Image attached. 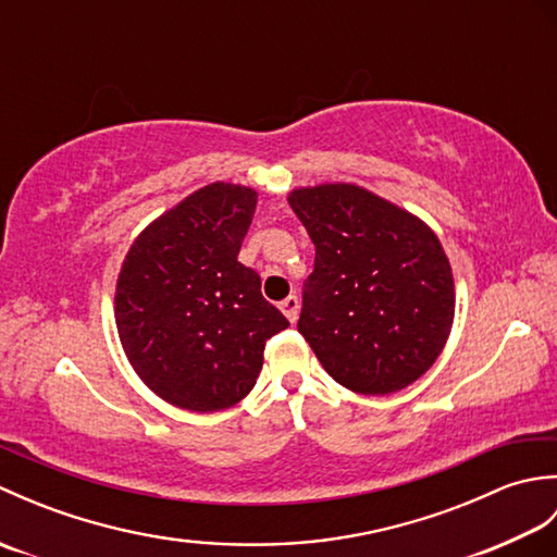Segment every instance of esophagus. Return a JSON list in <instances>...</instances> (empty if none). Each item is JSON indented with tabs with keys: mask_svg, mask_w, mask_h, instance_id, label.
<instances>
[{
	"mask_svg": "<svg viewBox=\"0 0 557 557\" xmlns=\"http://www.w3.org/2000/svg\"><path fill=\"white\" fill-rule=\"evenodd\" d=\"M280 309H282V313L289 318V323H297V318H299V299L294 297V294L280 304Z\"/></svg>",
	"mask_w": 557,
	"mask_h": 557,
	"instance_id": "34e87169",
	"label": "esophagus"
}]
</instances>
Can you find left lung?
<instances>
[{
  "label": "left lung",
  "mask_w": 557,
  "mask_h": 557,
  "mask_svg": "<svg viewBox=\"0 0 557 557\" xmlns=\"http://www.w3.org/2000/svg\"><path fill=\"white\" fill-rule=\"evenodd\" d=\"M289 206L315 246L299 333L339 385L389 395L443 351L453 268L429 224L354 184L297 188Z\"/></svg>",
  "instance_id": "1"
}]
</instances>
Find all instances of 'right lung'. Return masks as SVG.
I'll return each mask as SVG.
<instances>
[{"label":"right lung","mask_w":557,"mask_h":557,"mask_svg":"<svg viewBox=\"0 0 557 557\" xmlns=\"http://www.w3.org/2000/svg\"><path fill=\"white\" fill-rule=\"evenodd\" d=\"M258 194L215 182L138 234L116 280L122 347L152 393L188 411L242 401L263 369L265 342L289 321L236 256Z\"/></svg>","instance_id":"add662e5"}]
</instances>
